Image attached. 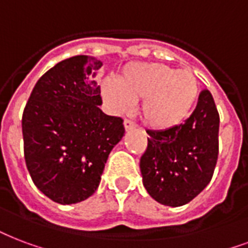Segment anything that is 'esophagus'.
<instances>
[{
	"mask_svg": "<svg viewBox=\"0 0 248 248\" xmlns=\"http://www.w3.org/2000/svg\"><path fill=\"white\" fill-rule=\"evenodd\" d=\"M124 126L126 130H131V128H135L137 127V124L131 120H124Z\"/></svg>",
	"mask_w": 248,
	"mask_h": 248,
	"instance_id": "1",
	"label": "esophagus"
}]
</instances>
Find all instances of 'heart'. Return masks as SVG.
<instances>
[{
	"label": "heart",
	"instance_id": "obj_1",
	"mask_svg": "<svg viewBox=\"0 0 248 248\" xmlns=\"http://www.w3.org/2000/svg\"><path fill=\"white\" fill-rule=\"evenodd\" d=\"M120 82L105 79L101 94L117 113L131 111L143 100L141 116L149 127L169 130L186 120L199 94V83L190 70H174L156 62L128 63Z\"/></svg>",
	"mask_w": 248,
	"mask_h": 248
}]
</instances>
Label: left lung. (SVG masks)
<instances>
[{
	"instance_id": "8db88e82",
	"label": "left lung",
	"mask_w": 248,
	"mask_h": 248,
	"mask_svg": "<svg viewBox=\"0 0 248 248\" xmlns=\"http://www.w3.org/2000/svg\"><path fill=\"white\" fill-rule=\"evenodd\" d=\"M220 116L212 93L200 92L195 110L169 130H148L140 157L143 185L156 202L179 207L191 202L212 179L218 157Z\"/></svg>"
}]
</instances>
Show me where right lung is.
I'll list each match as a JSON object with an SVG mask.
<instances>
[{
    "label": "right lung",
    "mask_w": 248,
    "mask_h": 248,
    "mask_svg": "<svg viewBox=\"0 0 248 248\" xmlns=\"http://www.w3.org/2000/svg\"><path fill=\"white\" fill-rule=\"evenodd\" d=\"M103 62L75 56L33 87L22 117L24 160L35 186L60 204L93 194L108 156L124 135V120L105 114L94 80Z\"/></svg>",
    "instance_id": "add662e5"
}]
</instances>
